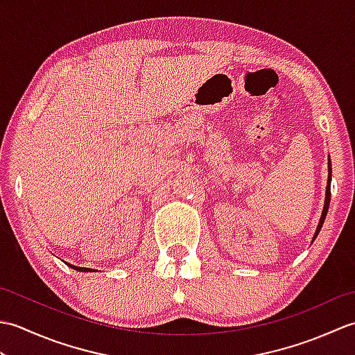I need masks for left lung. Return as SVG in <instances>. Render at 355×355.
<instances>
[{
  "label": "left lung",
  "instance_id": "8db88e82",
  "mask_svg": "<svg viewBox=\"0 0 355 355\" xmlns=\"http://www.w3.org/2000/svg\"><path fill=\"white\" fill-rule=\"evenodd\" d=\"M331 162H328V184H327V193H325V205H323V210H322V216H320V221H319V225H318V229H315V233H314V236H313V241L318 238V235H319V232H320V229H322V225H323V221H325V218H327V214H328V207H329V201H331Z\"/></svg>",
  "mask_w": 355,
  "mask_h": 355
}]
</instances>
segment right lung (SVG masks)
I'll use <instances>...</instances> for the list:
<instances>
[{
    "instance_id": "1",
    "label": "right lung",
    "mask_w": 355,
    "mask_h": 355,
    "mask_svg": "<svg viewBox=\"0 0 355 355\" xmlns=\"http://www.w3.org/2000/svg\"><path fill=\"white\" fill-rule=\"evenodd\" d=\"M67 266L69 267H71V268H74V270H78V271H82V273H85V271H94L93 268H84V267H76V266H71V263H69V262H65Z\"/></svg>"
}]
</instances>
